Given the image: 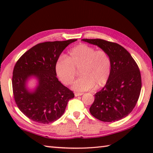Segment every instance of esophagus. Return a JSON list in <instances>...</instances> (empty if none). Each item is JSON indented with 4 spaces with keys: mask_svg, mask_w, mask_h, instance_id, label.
I'll list each match as a JSON object with an SVG mask.
<instances>
[{
    "mask_svg": "<svg viewBox=\"0 0 153 153\" xmlns=\"http://www.w3.org/2000/svg\"><path fill=\"white\" fill-rule=\"evenodd\" d=\"M83 93H75V94H74V95H75V96H76V97H78V96H81V95H83Z\"/></svg>",
    "mask_w": 153,
    "mask_h": 153,
    "instance_id": "34e87169",
    "label": "esophagus"
}]
</instances>
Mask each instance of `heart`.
Returning <instances> with one entry per match:
<instances>
[{"mask_svg": "<svg viewBox=\"0 0 153 153\" xmlns=\"http://www.w3.org/2000/svg\"><path fill=\"white\" fill-rule=\"evenodd\" d=\"M58 78L66 85H71L79 70L82 76L74 83L72 88L85 91L105 86L110 79L112 62L108 54L85 44H79L68 52V56H60L56 63Z\"/></svg>", "mask_w": 153, "mask_h": 153, "instance_id": "b5f03b06", "label": "heart"}]
</instances>
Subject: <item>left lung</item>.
<instances>
[{"label": "left lung", "mask_w": 153, "mask_h": 153, "mask_svg": "<svg viewBox=\"0 0 153 153\" xmlns=\"http://www.w3.org/2000/svg\"><path fill=\"white\" fill-rule=\"evenodd\" d=\"M82 41L106 51L112 62L110 79L95 95L90 113L102 122H115L125 118L134 108L140 95L141 77L137 63L129 52L118 43L100 39Z\"/></svg>", "instance_id": "8db88e82"}]
</instances>
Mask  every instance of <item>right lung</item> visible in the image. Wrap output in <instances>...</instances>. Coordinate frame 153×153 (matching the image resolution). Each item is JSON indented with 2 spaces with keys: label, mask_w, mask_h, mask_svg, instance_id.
I'll return each mask as SVG.
<instances>
[{
  "label": "right lung",
  "mask_w": 153,
  "mask_h": 153,
  "mask_svg": "<svg viewBox=\"0 0 153 153\" xmlns=\"http://www.w3.org/2000/svg\"><path fill=\"white\" fill-rule=\"evenodd\" d=\"M77 39L48 41L31 48L16 63L12 76L15 102L28 118L40 123H49L62 116L72 91L56 77V63L65 48ZM37 77L39 84L33 92L26 88L29 77Z\"/></svg>",
  "instance_id": "1"
}]
</instances>
